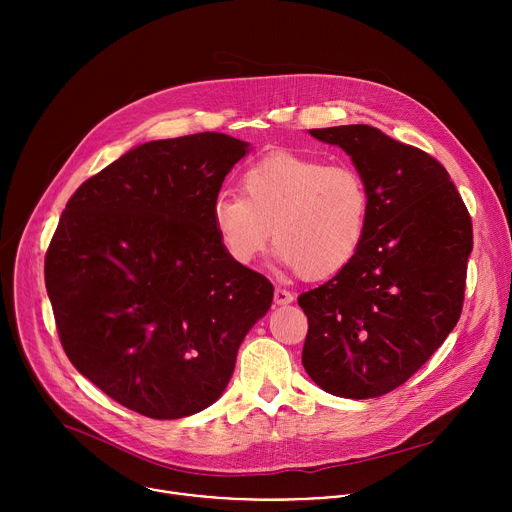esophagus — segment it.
<instances>
[{
    "instance_id": "1",
    "label": "esophagus",
    "mask_w": 512,
    "mask_h": 512,
    "mask_svg": "<svg viewBox=\"0 0 512 512\" xmlns=\"http://www.w3.org/2000/svg\"><path fill=\"white\" fill-rule=\"evenodd\" d=\"M291 302H294V294H291V291H287L283 287H275V304L277 306H287Z\"/></svg>"
}]
</instances>
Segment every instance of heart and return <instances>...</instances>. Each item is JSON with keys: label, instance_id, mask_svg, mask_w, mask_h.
I'll list each match as a JSON object with an SVG mask.
<instances>
[{"label": "heart", "instance_id": "b5f03b06", "mask_svg": "<svg viewBox=\"0 0 512 512\" xmlns=\"http://www.w3.org/2000/svg\"><path fill=\"white\" fill-rule=\"evenodd\" d=\"M241 194H218L210 218L225 253L255 263L269 245L285 267L328 277L358 253L369 225V190L348 166L273 154L241 178Z\"/></svg>", "mask_w": 512, "mask_h": 512}]
</instances>
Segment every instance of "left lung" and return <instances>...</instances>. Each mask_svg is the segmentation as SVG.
<instances>
[{
  "label": "left lung",
  "mask_w": 512,
  "mask_h": 512,
  "mask_svg": "<svg viewBox=\"0 0 512 512\" xmlns=\"http://www.w3.org/2000/svg\"><path fill=\"white\" fill-rule=\"evenodd\" d=\"M342 148L369 190L367 235L324 285L298 298L310 379L344 399L403 385L460 320L470 214L446 168L371 125L308 131Z\"/></svg>",
  "instance_id": "8db88e82"
}]
</instances>
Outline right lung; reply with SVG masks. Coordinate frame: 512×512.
Returning a JSON list of instances; mask_svg holds the SVG:
<instances>
[{"label":"right lung","instance_id":"1","mask_svg":"<svg viewBox=\"0 0 512 512\" xmlns=\"http://www.w3.org/2000/svg\"><path fill=\"white\" fill-rule=\"evenodd\" d=\"M251 152L225 133L135 145L68 200L44 277L62 348L123 407L180 419L227 389L273 285L235 263L210 208Z\"/></svg>","mask_w":512,"mask_h":512}]
</instances>
